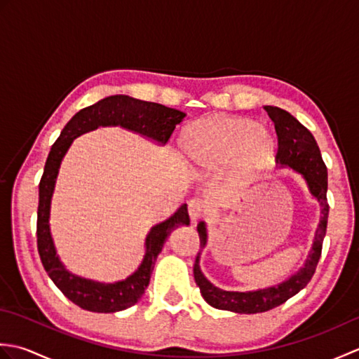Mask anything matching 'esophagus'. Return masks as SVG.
Here are the masks:
<instances>
[{
	"label": "esophagus",
	"mask_w": 359,
	"mask_h": 359,
	"mask_svg": "<svg viewBox=\"0 0 359 359\" xmlns=\"http://www.w3.org/2000/svg\"><path fill=\"white\" fill-rule=\"evenodd\" d=\"M188 212H189V217H191L193 222H197V220L207 215V207H205L202 199H199V197H194V199H191L188 203Z\"/></svg>",
	"instance_id": "34e87169"
}]
</instances>
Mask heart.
Here are the masks:
<instances>
[{"label": "heart", "mask_w": 359, "mask_h": 359, "mask_svg": "<svg viewBox=\"0 0 359 359\" xmlns=\"http://www.w3.org/2000/svg\"><path fill=\"white\" fill-rule=\"evenodd\" d=\"M189 162L201 168H216L236 158L245 172L269 168L274 143L269 131L243 117H212L197 121L185 134Z\"/></svg>", "instance_id": "heart-1"}]
</instances>
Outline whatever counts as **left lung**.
<instances>
[{"instance_id": "left-lung-1", "label": "left lung", "mask_w": 359, "mask_h": 359, "mask_svg": "<svg viewBox=\"0 0 359 359\" xmlns=\"http://www.w3.org/2000/svg\"><path fill=\"white\" fill-rule=\"evenodd\" d=\"M265 111L269 112L270 118L274 123V131L278 135V151H276V162L282 166H290L301 172L304 179L307 180V185L310 188V193L313 194L321 203V224H319L316 230V238L313 248H311L306 265L301 271H297L294 276L285 280L284 284H279L278 287H270L264 290H257V292H225L211 284L207 278L203 276L199 269V255L196 256L194 262V279L196 284L199 285L201 293L203 299L207 301L210 306L220 309V310H230L236 313H261V311L271 310L274 307L280 306L290 297L299 293L301 290L306 287L310 279L313 278L316 271V266L321 257L323 251V241L327 231V219H329V202H327V166L323 160L321 151L318 148V143L315 137L311 135L309 129L301 125L292 114L278 108V106H265ZM197 231H199L201 239V248L207 243V228L205 224L201 222L197 225Z\"/></svg>"}]
</instances>
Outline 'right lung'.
<instances>
[{
	"label": "right lung",
	"instance_id": "add662e5",
	"mask_svg": "<svg viewBox=\"0 0 359 359\" xmlns=\"http://www.w3.org/2000/svg\"><path fill=\"white\" fill-rule=\"evenodd\" d=\"M184 117V112L166 108L163 104L137 100L128 95H111L75 114L69 123L63 128L55 143L52 144L40 180V189H38L36 247L46 273L75 306L83 310L97 311V313H114V311L134 306L149 284L156 259L162 251L166 238L174 228L188 225L189 216L187 205L184 203L170 219L152 226L147 238V255L142 265L133 276L125 280L116 282V284H100V282L86 280L67 273L62 262L58 261L49 231L50 197L55 187L60 163L67 148L80 134L98 126L109 125H120L131 131L148 135L160 143H166L172 135L175 125L180 123Z\"/></svg>",
	"mask_w": 359,
	"mask_h": 359
}]
</instances>
